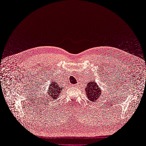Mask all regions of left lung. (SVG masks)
<instances>
[{"mask_svg":"<svg viewBox=\"0 0 146 146\" xmlns=\"http://www.w3.org/2000/svg\"><path fill=\"white\" fill-rule=\"evenodd\" d=\"M86 92L88 99L92 102L96 101L101 94V90L98 87L97 83L94 80L93 81H90V82L87 83Z\"/></svg>","mask_w":146,"mask_h":146,"instance_id":"left-lung-1","label":"left lung"}]
</instances>
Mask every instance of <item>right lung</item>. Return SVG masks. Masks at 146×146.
<instances>
[{
  "mask_svg": "<svg viewBox=\"0 0 146 146\" xmlns=\"http://www.w3.org/2000/svg\"><path fill=\"white\" fill-rule=\"evenodd\" d=\"M62 90H63V87L57 85L56 82H52L49 86L48 94L50 95L51 99L53 100L56 99Z\"/></svg>",
  "mask_w": 146,
  "mask_h": 146,
  "instance_id": "add662e5",
  "label": "right lung"
}]
</instances>
